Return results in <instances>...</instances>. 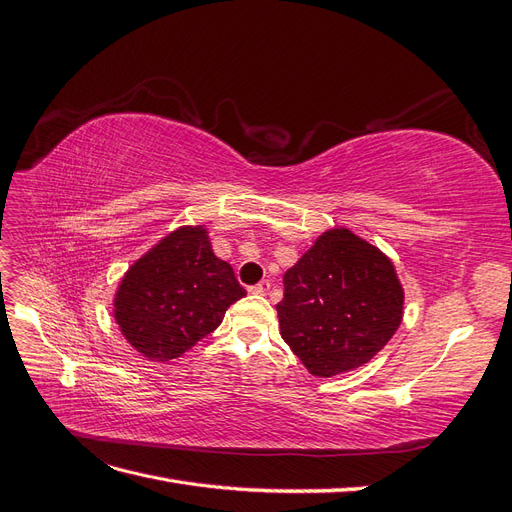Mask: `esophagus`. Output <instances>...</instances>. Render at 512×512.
Segmentation results:
<instances>
[{"label":"esophagus","mask_w":512,"mask_h":512,"mask_svg":"<svg viewBox=\"0 0 512 512\" xmlns=\"http://www.w3.org/2000/svg\"><path fill=\"white\" fill-rule=\"evenodd\" d=\"M271 290V282L269 280H262L256 286H250L252 294H258V297H265V294Z\"/></svg>","instance_id":"34e87169"}]
</instances>
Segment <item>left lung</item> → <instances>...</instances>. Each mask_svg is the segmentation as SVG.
Listing matches in <instances>:
<instances>
[{
    "label": "left lung",
    "instance_id": "left-lung-1",
    "mask_svg": "<svg viewBox=\"0 0 512 512\" xmlns=\"http://www.w3.org/2000/svg\"><path fill=\"white\" fill-rule=\"evenodd\" d=\"M282 339L309 374L331 378L369 363L404 318L389 256L348 228H331L284 275Z\"/></svg>",
    "mask_w": 512,
    "mask_h": 512
}]
</instances>
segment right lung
<instances>
[{
  "label": "right lung",
  "instance_id": "obj_1",
  "mask_svg": "<svg viewBox=\"0 0 512 512\" xmlns=\"http://www.w3.org/2000/svg\"><path fill=\"white\" fill-rule=\"evenodd\" d=\"M245 294L232 267L213 254L207 230L181 226L123 275L115 320L136 352L170 361L218 329Z\"/></svg>",
  "mask_w": 512,
  "mask_h": 512
}]
</instances>
